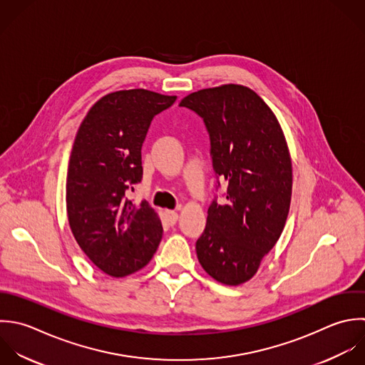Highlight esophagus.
<instances>
[{"label":"esophagus","mask_w":365,"mask_h":365,"mask_svg":"<svg viewBox=\"0 0 365 365\" xmlns=\"http://www.w3.org/2000/svg\"><path fill=\"white\" fill-rule=\"evenodd\" d=\"M166 217H168V222L170 225H175L178 222V219H179V215L175 210H166Z\"/></svg>","instance_id":"obj_1"}]
</instances>
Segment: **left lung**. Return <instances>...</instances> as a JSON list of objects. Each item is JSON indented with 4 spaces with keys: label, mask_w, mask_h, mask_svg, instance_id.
Instances as JSON below:
<instances>
[{
    "label": "left lung",
    "mask_w": 365,
    "mask_h": 365,
    "mask_svg": "<svg viewBox=\"0 0 365 365\" xmlns=\"http://www.w3.org/2000/svg\"><path fill=\"white\" fill-rule=\"evenodd\" d=\"M179 105L203 118L213 168L227 183V202L210 205L196 242L199 263L222 284H243L257 273L287 220L293 165L284 132L270 106L245 85L205 88Z\"/></svg>",
    "instance_id": "1"
}]
</instances>
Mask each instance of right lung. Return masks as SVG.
Instances as JSON below:
<instances>
[{
    "instance_id": "1",
    "label": "right lung",
    "mask_w": 365,
    "mask_h": 365,
    "mask_svg": "<svg viewBox=\"0 0 365 365\" xmlns=\"http://www.w3.org/2000/svg\"><path fill=\"white\" fill-rule=\"evenodd\" d=\"M175 101L142 88L115 91L92 105L76 132L66 175L68 222L82 252L110 277L143 269L160 243L159 215L125 192L142 179L150 120Z\"/></svg>"
}]
</instances>
